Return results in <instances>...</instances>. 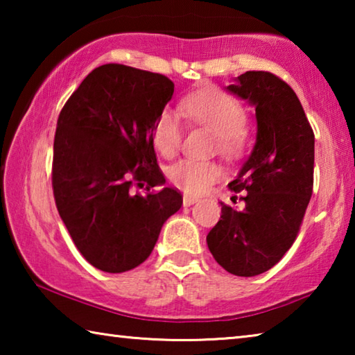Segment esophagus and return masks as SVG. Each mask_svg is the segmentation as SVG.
Returning a JSON list of instances; mask_svg holds the SVG:
<instances>
[{
  "label": "esophagus",
  "instance_id": "1",
  "mask_svg": "<svg viewBox=\"0 0 355 355\" xmlns=\"http://www.w3.org/2000/svg\"><path fill=\"white\" fill-rule=\"evenodd\" d=\"M196 202H199L197 197H192V196H184L183 197V207H191V205H194Z\"/></svg>",
  "mask_w": 355,
  "mask_h": 355
}]
</instances>
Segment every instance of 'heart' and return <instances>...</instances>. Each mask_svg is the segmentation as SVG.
Masks as SVG:
<instances>
[{
  "mask_svg": "<svg viewBox=\"0 0 355 355\" xmlns=\"http://www.w3.org/2000/svg\"><path fill=\"white\" fill-rule=\"evenodd\" d=\"M183 111L191 120L208 128L216 136V147L220 153L233 155L244 144L243 127L245 112L238 101L216 89H203L183 101ZM183 128L175 114L164 111L156 119L152 141L158 152L171 158L182 146ZM222 175L220 167L211 161L182 159L172 164L167 172L171 183L186 194L200 196L207 192Z\"/></svg>",
  "mask_w": 355,
  "mask_h": 355,
  "instance_id": "obj_1",
  "label": "heart"
}]
</instances>
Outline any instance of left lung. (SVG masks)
<instances>
[{"label": "left lung", "instance_id": "left-lung-1", "mask_svg": "<svg viewBox=\"0 0 355 355\" xmlns=\"http://www.w3.org/2000/svg\"><path fill=\"white\" fill-rule=\"evenodd\" d=\"M255 107L257 139L238 177L241 211L220 202L222 214L207 236L227 272L254 277L277 264L296 239L313 192L315 135L297 95L269 71H245L227 87Z\"/></svg>", "mask_w": 355, "mask_h": 355}]
</instances>
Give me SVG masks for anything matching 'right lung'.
Returning a JSON list of instances; mask_svg holds the SVG:
<instances>
[{
	"label": "right lung",
	"instance_id": "add662e5",
	"mask_svg": "<svg viewBox=\"0 0 355 355\" xmlns=\"http://www.w3.org/2000/svg\"><path fill=\"white\" fill-rule=\"evenodd\" d=\"M173 95L169 78L105 64L84 78L58 119L53 194L76 249L100 271L125 272L152 254L183 203L163 188L152 133ZM135 185L146 186V195Z\"/></svg>",
	"mask_w": 355,
	"mask_h": 355
}]
</instances>
